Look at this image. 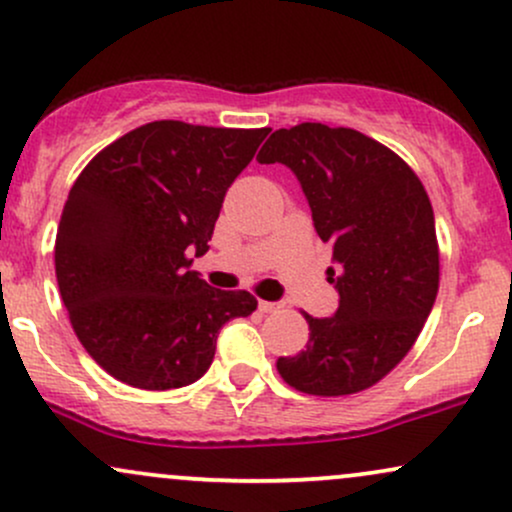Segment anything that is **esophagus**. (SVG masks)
<instances>
[{"label":"esophagus","mask_w":512,"mask_h":512,"mask_svg":"<svg viewBox=\"0 0 512 512\" xmlns=\"http://www.w3.org/2000/svg\"><path fill=\"white\" fill-rule=\"evenodd\" d=\"M279 308H284V303H274V301H260V310L262 313H276Z\"/></svg>","instance_id":"obj_1"}]
</instances>
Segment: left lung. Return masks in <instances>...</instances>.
<instances>
[{
	"mask_svg": "<svg viewBox=\"0 0 512 512\" xmlns=\"http://www.w3.org/2000/svg\"><path fill=\"white\" fill-rule=\"evenodd\" d=\"M260 163L293 170L339 293L332 317L305 315L310 339L276 370L298 392L342 397L368 390L409 354L438 296L440 260L431 199L416 173L349 127L303 122L276 129Z\"/></svg>",
	"mask_w": 512,
	"mask_h": 512,
	"instance_id": "left-lung-1",
	"label": "left lung"
}]
</instances>
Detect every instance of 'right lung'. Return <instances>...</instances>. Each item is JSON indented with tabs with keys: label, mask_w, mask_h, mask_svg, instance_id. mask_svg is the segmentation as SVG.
<instances>
[{
	"label": "right lung",
	"mask_w": 512,
	"mask_h": 512,
	"mask_svg": "<svg viewBox=\"0 0 512 512\" xmlns=\"http://www.w3.org/2000/svg\"><path fill=\"white\" fill-rule=\"evenodd\" d=\"M269 134L158 120L93 158L69 190L55 243L64 308L88 356L139 390L207 373L219 330L257 308L192 267L233 180Z\"/></svg>",
	"instance_id": "right-lung-1"
}]
</instances>
